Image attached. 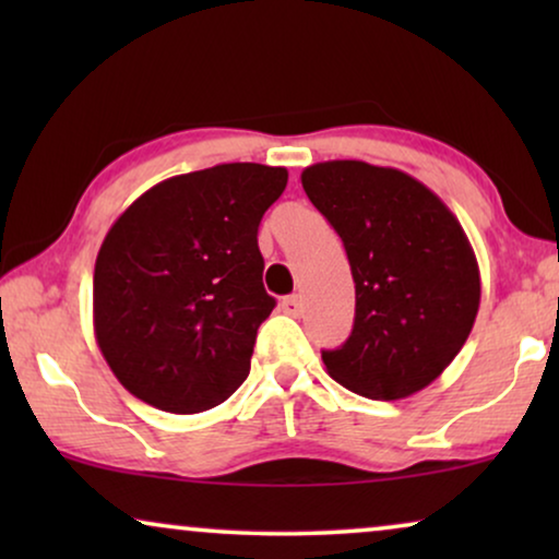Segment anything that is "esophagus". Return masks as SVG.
I'll return each instance as SVG.
<instances>
[{
	"mask_svg": "<svg viewBox=\"0 0 559 559\" xmlns=\"http://www.w3.org/2000/svg\"><path fill=\"white\" fill-rule=\"evenodd\" d=\"M282 310H285L287 316L297 318L302 312V300L297 295H289V297H285V300H282Z\"/></svg>",
	"mask_w": 559,
	"mask_h": 559,
	"instance_id": "esophagus-1",
	"label": "esophagus"
}]
</instances>
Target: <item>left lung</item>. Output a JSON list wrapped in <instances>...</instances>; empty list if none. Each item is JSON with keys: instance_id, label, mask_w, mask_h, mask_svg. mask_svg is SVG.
<instances>
[{"instance_id": "obj_1", "label": "left lung", "mask_w": 559, "mask_h": 559, "mask_svg": "<svg viewBox=\"0 0 559 559\" xmlns=\"http://www.w3.org/2000/svg\"><path fill=\"white\" fill-rule=\"evenodd\" d=\"M302 188L346 247L356 282L348 341L323 350L331 377L369 400H404L432 384L468 341L480 272L461 221L412 175L331 159Z\"/></svg>"}]
</instances>
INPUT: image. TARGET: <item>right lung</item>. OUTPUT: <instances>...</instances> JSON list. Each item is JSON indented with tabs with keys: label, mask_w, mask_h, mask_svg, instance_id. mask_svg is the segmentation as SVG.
Returning <instances> with one entry per match:
<instances>
[{
	"label": "right lung",
	"mask_w": 559,
	"mask_h": 559,
	"mask_svg": "<svg viewBox=\"0 0 559 559\" xmlns=\"http://www.w3.org/2000/svg\"><path fill=\"white\" fill-rule=\"evenodd\" d=\"M285 186V167L216 165L157 182L114 221L96 257L94 333L129 394L195 415L249 377L274 308L257 231Z\"/></svg>",
	"instance_id": "1"
}]
</instances>
